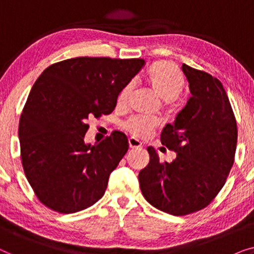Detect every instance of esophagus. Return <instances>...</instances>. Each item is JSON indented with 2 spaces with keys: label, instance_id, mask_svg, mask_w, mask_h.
Listing matches in <instances>:
<instances>
[{
  "label": "esophagus",
  "instance_id": "obj_1",
  "mask_svg": "<svg viewBox=\"0 0 254 254\" xmlns=\"http://www.w3.org/2000/svg\"><path fill=\"white\" fill-rule=\"evenodd\" d=\"M128 143H129V147L133 149H141L142 148V142L135 137L128 138Z\"/></svg>",
  "mask_w": 254,
  "mask_h": 254
}]
</instances>
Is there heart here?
Instances as JSON below:
<instances>
[{
    "instance_id": "heart-1",
    "label": "heart",
    "mask_w": 254,
    "mask_h": 254,
    "mask_svg": "<svg viewBox=\"0 0 254 254\" xmlns=\"http://www.w3.org/2000/svg\"><path fill=\"white\" fill-rule=\"evenodd\" d=\"M144 82L150 91L161 100H164L169 106L172 105L173 100L185 88V78H184L183 72L176 64L169 61H157L152 64L145 71ZM130 91V84L125 86L118 98L119 104L126 103ZM157 126L158 123L156 120L143 119V118H133L125 124L127 130L136 136L142 137L150 135Z\"/></svg>"
}]
</instances>
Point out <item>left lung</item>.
<instances>
[{"instance_id": "left-lung-1", "label": "left lung", "mask_w": 254, "mask_h": 254, "mask_svg": "<svg viewBox=\"0 0 254 254\" xmlns=\"http://www.w3.org/2000/svg\"><path fill=\"white\" fill-rule=\"evenodd\" d=\"M182 69L192 96L161 134L162 144L177 157L161 163L148 147L150 161L138 173L145 200L176 216L195 213L214 200L234 165L237 145V124L222 83L185 64Z\"/></svg>"}]
</instances>
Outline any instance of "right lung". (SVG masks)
Wrapping results in <instances>:
<instances>
[{"label": "right lung", "mask_w": 254, "mask_h": 254, "mask_svg": "<svg viewBox=\"0 0 254 254\" xmlns=\"http://www.w3.org/2000/svg\"><path fill=\"white\" fill-rule=\"evenodd\" d=\"M144 64L82 57L41 72L20 116L18 136L24 172L45 206L71 214L104 195L129 144L120 131L98 144L85 143L86 119L113 112L119 93Z\"/></svg>", "instance_id": "obj_1"}]
</instances>
